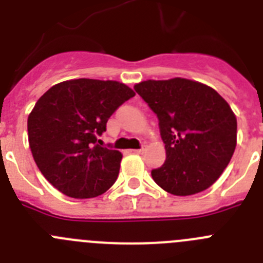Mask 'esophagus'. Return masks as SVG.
I'll list each match as a JSON object with an SVG mask.
<instances>
[{
  "mask_svg": "<svg viewBox=\"0 0 263 263\" xmlns=\"http://www.w3.org/2000/svg\"><path fill=\"white\" fill-rule=\"evenodd\" d=\"M145 146H142V147L141 148H137V150H134V153H137V154H143V153H145Z\"/></svg>",
  "mask_w": 263,
  "mask_h": 263,
  "instance_id": "1",
  "label": "esophagus"
}]
</instances>
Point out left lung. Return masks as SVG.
Instances as JSON below:
<instances>
[{
  "instance_id": "left-lung-1",
  "label": "left lung",
  "mask_w": 263,
  "mask_h": 263,
  "mask_svg": "<svg viewBox=\"0 0 263 263\" xmlns=\"http://www.w3.org/2000/svg\"><path fill=\"white\" fill-rule=\"evenodd\" d=\"M154 111L166 162L152 170L154 182L176 196L201 192L220 178L237 143V120L213 88L188 79L134 85Z\"/></svg>"
}]
</instances>
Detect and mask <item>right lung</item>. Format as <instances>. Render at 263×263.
<instances>
[{"instance_id":"right-lung-1","label":"right lung","mask_w":263,"mask_h":263,"mask_svg":"<svg viewBox=\"0 0 263 263\" xmlns=\"http://www.w3.org/2000/svg\"><path fill=\"white\" fill-rule=\"evenodd\" d=\"M134 92L111 80L76 79L53 85L27 120L36 166L60 192L75 199L103 195L117 180L122 154L97 139Z\"/></svg>"}]
</instances>
